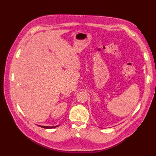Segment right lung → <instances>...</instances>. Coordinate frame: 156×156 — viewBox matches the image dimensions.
Wrapping results in <instances>:
<instances>
[{
    "label": "right lung",
    "mask_w": 156,
    "mask_h": 156,
    "mask_svg": "<svg viewBox=\"0 0 156 156\" xmlns=\"http://www.w3.org/2000/svg\"><path fill=\"white\" fill-rule=\"evenodd\" d=\"M38 126H39V127H43V128H45V129H54V128L58 127L59 125L54 126V127H49V126H42V125H38Z\"/></svg>",
    "instance_id": "add662e5"
}]
</instances>
